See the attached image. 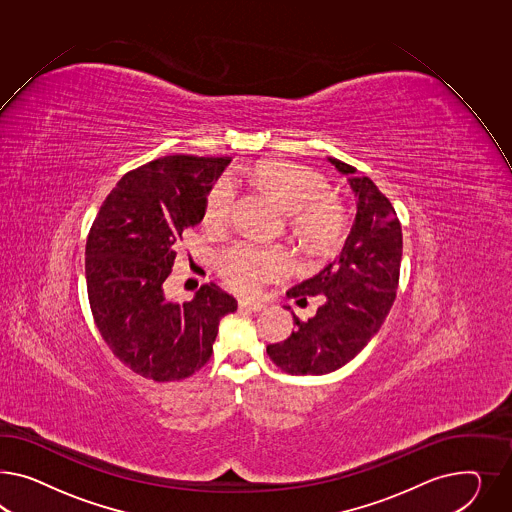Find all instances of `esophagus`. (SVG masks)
I'll return each instance as SVG.
<instances>
[{"instance_id":"34e87169","label":"esophagus","mask_w":512,"mask_h":512,"mask_svg":"<svg viewBox=\"0 0 512 512\" xmlns=\"http://www.w3.org/2000/svg\"><path fill=\"white\" fill-rule=\"evenodd\" d=\"M238 305L242 307V309H249V311H263L264 304H261V302H255V300H240L238 302Z\"/></svg>"}]
</instances>
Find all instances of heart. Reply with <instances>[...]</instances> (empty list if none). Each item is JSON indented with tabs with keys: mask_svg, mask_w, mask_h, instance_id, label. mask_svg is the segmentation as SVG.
Returning a JSON list of instances; mask_svg holds the SVG:
<instances>
[{
	"mask_svg": "<svg viewBox=\"0 0 512 512\" xmlns=\"http://www.w3.org/2000/svg\"><path fill=\"white\" fill-rule=\"evenodd\" d=\"M233 177H221L207 195L205 221L223 225L235 207V180H248L276 197L281 207L292 212L296 231L313 246H330L339 240L345 214L339 201L326 194L328 182L311 167L289 160H266L248 167H236ZM289 257L283 249L257 248L242 244L223 257V276L240 292H253L264 279L283 272Z\"/></svg>",
	"mask_w": 512,
	"mask_h": 512,
	"instance_id": "obj_1",
	"label": "heart"
}]
</instances>
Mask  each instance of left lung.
I'll return each mask as SVG.
<instances>
[{"mask_svg":"<svg viewBox=\"0 0 512 512\" xmlns=\"http://www.w3.org/2000/svg\"><path fill=\"white\" fill-rule=\"evenodd\" d=\"M356 197V218L341 253L317 276L287 291L298 302L320 296L317 315L302 322L283 343L266 346L270 360L285 373L328 374L354 360L378 330L393 305L402 259L401 223L395 208L369 177L328 156Z\"/></svg>","mask_w":512,"mask_h":512,"instance_id":"8db88e82","label":"left lung"}]
</instances>
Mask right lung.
Returning a JSON list of instances; mask_svg holds the SVG:
<instances>
[{"mask_svg":"<svg viewBox=\"0 0 512 512\" xmlns=\"http://www.w3.org/2000/svg\"><path fill=\"white\" fill-rule=\"evenodd\" d=\"M229 164L227 156H167L126 173L87 236L85 279L98 332L128 369L154 382L199 371L221 318L238 307L214 283L192 302L164 291L180 238L205 218L208 192Z\"/></svg>","mask_w":512,"mask_h":512,"instance_id":"obj_1","label":"right lung"}]
</instances>
